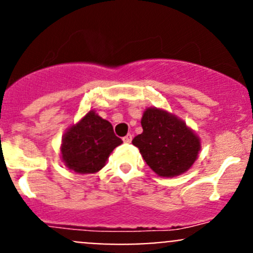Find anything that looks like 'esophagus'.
Instances as JSON below:
<instances>
[{
	"label": "esophagus",
	"instance_id": "34e87169",
	"mask_svg": "<svg viewBox=\"0 0 253 253\" xmlns=\"http://www.w3.org/2000/svg\"><path fill=\"white\" fill-rule=\"evenodd\" d=\"M122 139H124L125 143H131L132 142V134L131 133L126 134V136H125Z\"/></svg>",
	"mask_w": 253,
	"mask_h": 253
}]
</instances>
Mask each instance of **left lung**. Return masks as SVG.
<instances>
[{"mask_svg": "<svg viewBox=\"0 0 253 253\" xmlns=\"http://www.w3.org/2000/svg\"><path fill=\"white\" fill-rule=\"evenodd\" d=\"M141 124L143 132L132 143L153 171L163 177H174L192 167L201 143L181 120L153 108L144 111Z\"/></svg>", "mask_w": 253, "mask_h": 253, "instance_id": "obj_1", "label": "left lung"}]
</instances>
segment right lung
Here are the masks:
<instances>
[{"mask_svg":"<svg viewBox=\"0 0 253 253\" xmlns=\"http://www.w3.org/2000/svg\"><path fill=\"white\" fill-rule=\"evenodd\" d=\"M121 143L110 122L89 111L63 136L61 154L68 169L93 174L105 165L110 153Z\"/></svg>","mask_w":253,"mask_h":253,"instance_id":"obj_1","label":"right lung"}]
</instances>
